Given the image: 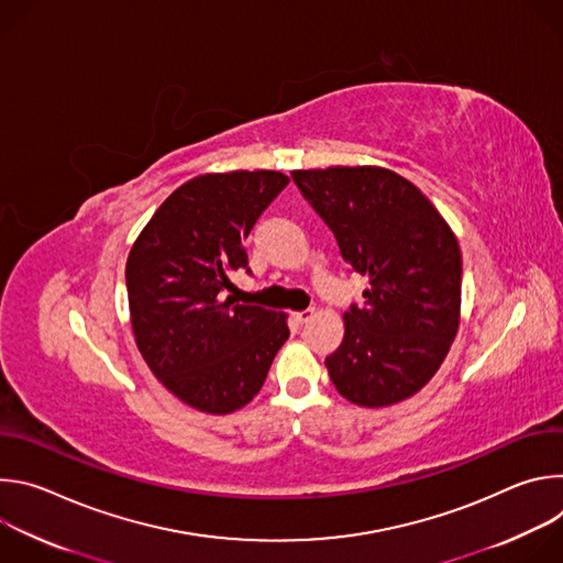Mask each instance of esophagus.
<instances>
[{
  "instance_id": "34e87169",
  "label": "esophagus",
  "mask_w": 563,
  "mask_h": 563,
  "mask_svg": "<svg viewBox=\"0 0 563 563\" xmlns=\"http://www.w3.org/2000/svg\"><path fill=\"white\" fill-rule=\"evenodd\" d=\"M313 313H316V311H313V309L309 307V309L296 311V313H294V320H296V323H298V325H302V323H309V320L313 318Z\"/></svg>"
}]
</instances>
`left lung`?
<instances>
[{"instance_id":"obj_1","label":"left lung","mask_w":563,"mask_h":563,"mask_svg":"<svg viewBox=\"0 0 563 563\" xmlns=\"http://www.w3.org/2000/svg\"><path fill=\"white\" fill-rule=\"evenodd\" d=\"M332 229L352 272L369 278L365 305L345 311V336L325 358L336 389L363 408L417 394L459 330L461 250L437 207L380 167L291 172Z\"/></svg>"}]
</instances>
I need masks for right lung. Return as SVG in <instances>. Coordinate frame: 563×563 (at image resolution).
<instances>
[{
  "label": "right lung",
  "mask_w": 563,
  "mask_h": 563,
  "mask_svg": "<svg viewBox=\"0 0 563 563\" xmlns=\"http://www.w3.org/2000/svg\"><path fill=\"white\" fill-rule=\"evenodd\" d=\"M287 183L280 172L198 176L157 207L131 247L137 350L153 376L200 412L247 406L289 339L285 313L229 294V276L250 272L243 240Z\"/></svg>",
  "instance_id": "1"
}]
</instances>
